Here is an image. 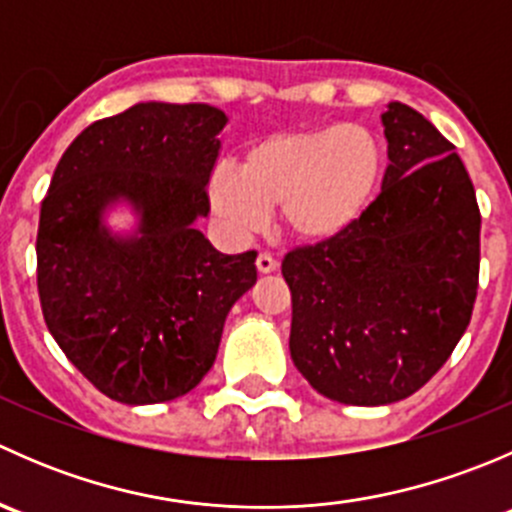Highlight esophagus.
<instances>
[{
  "instance_id": "34e87169",
  "label": "esophagus",
  "mask_w": 512,
  "mask_h": 512,
  "mask_svg": "<svg viewBox=\"0 0 512 512\" xmlns=\"http://www.w3.org/2000/svg\"><path fill=\"white\" fill-rule=\"evenodd\" d=\"M257 270H260L262 275H270V272L280 270V262H277L272 255H267V252H262V255L257 257Z\"/></svg>"
}]
</instances>
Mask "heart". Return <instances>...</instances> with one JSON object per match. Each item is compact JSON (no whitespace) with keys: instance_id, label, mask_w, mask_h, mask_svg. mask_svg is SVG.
I'll return each instance as SVG.
<instances>
[{"instance_id":"obj_1","label":"heart","mask_w":512,"mask_h":512,"mask_svg":"<svg viewBox=\"0 0 512 512\" xmlns=\"http://www.w3.org/2000/svg\"><path fill=\"white\" fill-rule=\"evenodd\" d=\"M384 175V151L361 123L280 131L242 153L237 173L210 175L213 213L232 235L260 230L277 208L299 242H329L364 218Z\"/></svg>"}]
</instances>
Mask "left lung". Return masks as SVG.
Returning a JSON list of instances; mask_svg holds the SVG:
<instances>
[{"label":"left lung","mask_w":512,"mask_h":512,"mask_svg":"<svg viewBox=\"0 0 512 512\" xmlns=\"http://www.w3.org/2000/svg\"><path fill=\"white\" fill-rule=\"evenodd\" d=\"M381 126L389 165L364 218L282 260L294 366L349 406L421 389L461 342L478 289L480 210L456 148L406 103L391 101Z\"/></svg>","instance_id":"left-lung-1"}]
</instances>
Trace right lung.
<instances>
[{
    "mask_svg": "<svg viewBox=\"0 0 512 512\" xmlns=\"http://www.w3.org/2000/svg\"><path fill=\"white\" fill-rule=\"evenodd\" d=\"M227 116L208 103H136L66 148L41 203L36 282L51 337L108 399L173 401L203 381L257 252L223 255L195 227ZM128 204L137 225L105 215Z\"/></svg>",
    "mask_w": 512,
    "mask_h": 512,
    "instance_id": "obj_1",
    "label": "right lung"
}]
</instances>
